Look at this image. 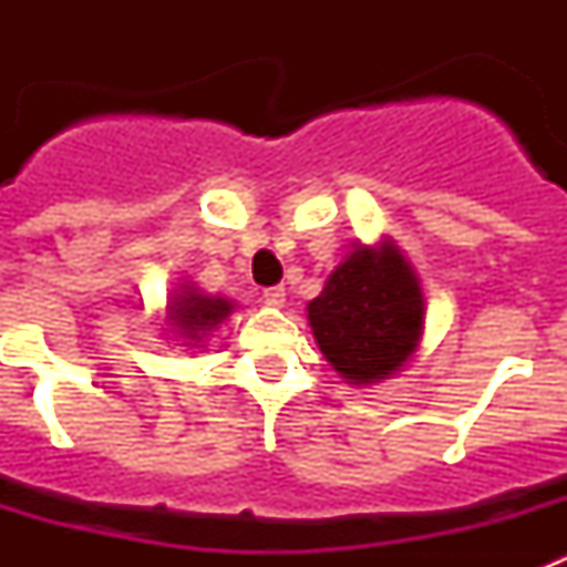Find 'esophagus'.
<instances>
[{
  "mask_svg": "<svg viewBox=\"0 0 567 567\" xmlns=\"http://www.w3.org/2000/svg\"><path fill=\"white\" fill-rule=\"evenodd\" d=\"M264 303H267V307H284V303H287V289L284 287L264 289Z\"/></svg>",
  "mask_w": 567,
  "mask_h": 567,
  "instance_id": "esophagus-1",
  "label": "esophagus"
}]
</instances>
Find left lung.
<instances>
[{"label": "left lung", "instance_id": "8db88e82", "mask_svg": "<svg viewBox=\"0 0 567 567\" xmlns=\"http://www.w3.org/2000/svg\"><path fill=\"white\" fill-rule=\"evenodd\" d=\"M320 352L346 383L392 378L423 334L425 300L412 264L389 238L358 244L307 307Z\"/></svg>", "mask_w": 567, "mask_h": 567}]
</instances>
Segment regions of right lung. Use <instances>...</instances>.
<instances>
[{"instance_id": "right-lung-1", "label": "right lung", "mask_w": 567, "mask_h": 567, "mask_svg": "<svg viewBox=\"0 0 567 567\" xmlns=\"http://www.w3.org/2000/svg\"><path fill=\"white\" fill-rule=\"evenodd\" d=\"M235 303L227 298H215V295H202L195 287H187L178 295H173L167 307V320L175 332L184 340L202 343L213 329H218L224 320L233 315Z\"/></svg>"}]
</instances>
